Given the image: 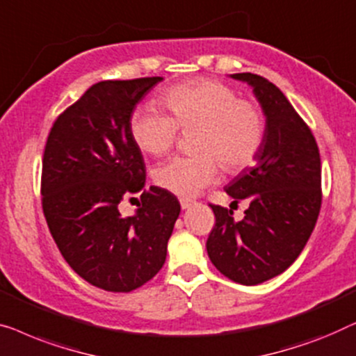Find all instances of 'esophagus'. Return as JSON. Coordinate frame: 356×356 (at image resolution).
Returning <instances> with one entry per match:
<instances>
[{"label": "esophagus", "mask_w": 356, "mask_h": 356, "mask_svg": "<svg viewBox=\"0 0 356 356\" xmlns=\"http://www.w3.org/2000/svg\"><path fill=\"white\" fill-rule=\"evenodd\" d=\"M193 203H195L193 200H190V198H180V208H182V209L190 208Z\"/></svg>", "instance_id": "esophagus-1"}]
</instances>
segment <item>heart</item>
Returning <instances> with one entry per match:
<instances>
[{
    "instance_id": "b5f03b06",
    "label": "heart",
    "mask_w": 356,
    "mask_h": 356,
    "mask_svg": "<svg viewBox=\"0 0 356 356\" xmlns=\"http://www.w3.org/2000/svg\"><path fill=\"white\" fill-rule=\"evenodd\" d=\"M163 114L140 108L130 118V134L142 152L163 156L176 145L179 129H197L195 156H177L154 171V182L179 197H193L219 176V163L227 172L247 169L264 142L261 109L240 99L235 90L211 79L179 83L159 97Z\"/></svg>"
}]
</instances>
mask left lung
Here are the masks:
<instances>
[{"label":"left lung","mask_w":356,"mask_h":356,"mask_svg":"<svg viewBox=\"0 0 356 356\" xmlns=\"http://www.w3.org/2000/svg\"><path fill=\"white\" fill-rule=\"evenodd\" d=\"M247 82L266 118L264 142L253 168L226 187L237 203L248 200L242 221L227 208L209 204L216 224L207 250L219 273L257 285L282 274L307 245L321 209V158L312 130L276 85L250 72Z\"/></svg>","instance_id":"1"}]
</instances>
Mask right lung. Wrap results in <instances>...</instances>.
<instances>
[{"label":"right lung","mask_w":356,"mask_h":356,"mask_svg":"<svg viewBox=\"0 0 356 356\" xmlns=\"http://www.w3.org/2000/svg\"><path fill=\"white\" fill-rule=\"evenodd\" d=\"M163 77L103 80L49 130L42 166V204L69 266L95 287L132 292L156 276L180 204L168 190L145 187V163L130 134L140 99ZM141 191L134 217L117 207Z\"/></svg>","instance_id":"1"}]
</instances>
